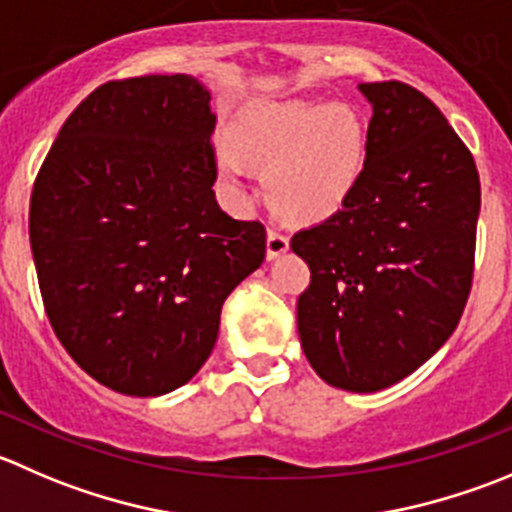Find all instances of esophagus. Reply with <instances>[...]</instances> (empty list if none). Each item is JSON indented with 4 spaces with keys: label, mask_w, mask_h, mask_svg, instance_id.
I'll return each mask as SVG.
<instances>
[{
    "label": "esophagus",
    "mask_w": 512,
    "mask_h": 512,
    "mask_svg": "<svg viewBox=\"0 0 512 512\" xmlns=\"http://www.w3.org/2000/svg\"><path fill=\"white\" fill-rule=\"evenodd\" d=\"M287 250H290V240L282 232L267 230V260H277Z\"/></svg>",
    "instance_id": "34e87169"
}]
</instances>
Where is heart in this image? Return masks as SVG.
Segmentation results:
<instances>
[{
	"instance_id": "heart-1",
	"label": "heart",
	"mask_w": 512,
	"mask_h": 512,
	"mask_svg": "<svg viewBox=\"0 0 512 512\" xmlns=\"http://www.w3.org/2000/svg\"><path fill=\"white\" fill-rule=\"evenodd\" d=\"M365 165V127L347 104L282 99L232 124L217 150L222 187L235 202L252 197V167L267 172V200L282 217L317 222L355 192Z\"/></svg>"
}]
</instances>
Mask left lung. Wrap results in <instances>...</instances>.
<instances>
[{
	"label": "left lung",
	"instance_id": "obj_1",
	"mask_svg": "<svg viewBox=\"0 0 512 512\" xmlns=\"http://www.w3.org/2000/svg\"><path fill=\"white\" fill-rule=\"evenodd\" d=\"M357 89L372 107L360 182L290 247L310 267L297 300L307 362L332 388L377 393L458 327L473 285L480 177L425 94L403 82Z\"/></svg>",
	"mask_w": 512,
	"mask_h": 512
}]
</instances>
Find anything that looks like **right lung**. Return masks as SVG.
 <instances>
[{
	"instance_id": "add662e5",
	"label": "right lung",
	"mask_w": 512,
	"mask_h": 512,
	"mask_svg": "<svg viewBox=\"0 0 512 512\" xmlns=\"http://www.w3.org/2000/svg\"><path fill=\"white\" fill-rule=\"evenodd\" d=\"M210 89L147 74L94 89L32 192L29 242L64 350L114 393L157 398L197 375L227 295L265 260V227L217 205Z\"/></svg>"
}]
</instances>
